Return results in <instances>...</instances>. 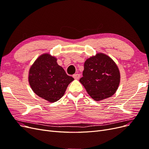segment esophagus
I'll use <instances>...</instances> for the list:
<instances>
[{
    "mask_svg": "<svg viewBox=\"0 0 149 149\" xmlns=\"http://www.w3.org/2000/svg\"><path fill=\"white\" fill-rule=\"evenodd\" d=\"M73 77L75 79H79L80 78V75L79 74H74L73 75Z\"/></svg>",
    "mask_w": 149,
    "mask_h": 149,
    "instance_id": "esophagus-1",
    "label": "esophagus"
}]
</instances>
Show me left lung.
Segmentation results:
<instances>
[{
    "label": "left lung",
    "mask_w": 149,
    "mask_h": 149,
    "mask_svg": "<svg viewBox=\"0 0 149 149\" xmlns=\"http://www.w3.org/2000/svg\"><path fill=\"white\" fill-rule=\"evenodd\" d=\"M120 72L116 63L104 53L90 57L84 64L79 79L89 95L96 101L110 97L120 83Z\"/></svg>",
    "instance_id": "1"
}]
</instances>
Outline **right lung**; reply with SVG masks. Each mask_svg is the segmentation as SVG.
Masks as SVG:
<instances>
[{"instance_id": "obj_1", "label": "right lung", "mask_w": 149, "mask_h": 149, "mask_svg": "<svg viewBox=\"0 0 149 149\" xmlns=\"http://www.w3.org/2000/svg\"><path fill=\"white\" fill-rule=\"evenodd\" d=\"M57 59L48 53L40 55L29 70V81L33 91L49 102L58 101L64 95L74 78L67 75L57 63Z\"/></svg>"}]
</instances>
